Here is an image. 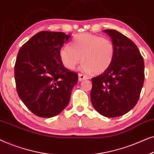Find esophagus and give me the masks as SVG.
Segmentation results:
<instances>
[{
	"label": "esophagus",
	"mask_w": 154,
	"mask_h": 154,
	"mask_svg": "<svg viewBox=\"0 0 154 154\" xmlns=\"http://www.w3.org/2000/svg\"><path fill=\"white\" fill-rule=\"evenodd\" d=\"M89 79L90 78L87 76V75L82 74V73H79V81H83V80H87Z\"/></svg>",
	"instance_id": "1"
}]
</instances>
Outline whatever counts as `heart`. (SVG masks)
Wrapping results in <instances>:
<instances>
[{"label": "heart", "mask_w": 154, "mask_h": 154, "mask_svg": "<svg viewBox=\"0 0 154 154\" xmlns=\"http://www.w3.org/2000/svg\"><path fill=\"white\" fill-rule=\"evenodd\" d=\"M115 55V47L107 38L88 33L75 35L69 46L60 51L61 62L66 69L73 70L81 62V69L85 73L101 74L108 70Z\"/></svg>", "instance_id": "1"}]
</instances>
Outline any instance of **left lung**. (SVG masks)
I'll use <instances>...</instances> for the list:
<instances>
[{
    "instance_id": "1",
    "label": "left lung",
    "mask_w": 154,
    "mask_h": 154,
    "mask_svg": "<svg viewBox=\"0 0 154 154\" xmlns=\"http://www.w3.org/2000/svg\"><path fill=\"white\" fill-rule=\"evenodd\" d=\"M115 47V55L108 70L92 78L90 100L101 115L121 116L138 102L144 80V63L137 45L113 29L103 31Z\"/></svg>"
}]
</instances>
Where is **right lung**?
I'll use <instances>...</instances> for the list:
<instances>
[{
    "label": "right lung",
    "mask_w": 154,
    "mask_h": 154,
    "mask_svg": "<svg viewBox=\"0 0 154 154\" xmlns=\"http://www.w3.org/2000/svg\"><path fill=\"white\" fill-rule=\"evenodd\" d=\"M71 35L43 31L31 38L19 50L14 65L18 95L33 113L51 118L70 101L78 73L65 68L60 51Z\"/></svg>",
    "instance_id": "right-lung-1"
}]
</instances>
